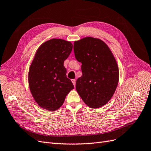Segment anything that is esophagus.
Masks as SVG:
<instances>
[{
    "instance_id": "esophagus-1",
    "label": "esophagus",
    "mask_w": 151,
    "mask_h": 151,
    "mask_svg": "<svg viewBox=\"0 0 151 151\" xmlns=\"http://www.w3.org/2000/svg\"><path fill=\"white\" fill-rule=\"evenodd\" d=\"M72 82L73 84V86H76V79H72Z\"/></svg>"
}]
</instances>
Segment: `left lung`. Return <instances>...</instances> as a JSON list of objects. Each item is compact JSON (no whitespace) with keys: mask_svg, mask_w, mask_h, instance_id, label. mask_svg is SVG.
I'll return each mask as SVG.
<instances>
[{"mask_svg":"<svg viewBox=\"0 0 151 151\" xmlns=\"http://www.w3.org/2000/svg\"><path fill=\"white\" fill-rule=\"evenodd\" d=\"M77 60L82 63V76L76 90L87 106L98 108L111 99L118 85L119 70L111 51L98 38L86 37L73 43Z\"/></svg>","mask_w":151,"mask_h":151,"instance_id":"1","label":"left lung"}]
</instances>
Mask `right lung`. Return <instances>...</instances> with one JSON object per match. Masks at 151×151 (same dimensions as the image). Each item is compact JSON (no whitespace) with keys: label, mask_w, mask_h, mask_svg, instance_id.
Here are the masks:
<instances>
[{"label":"right lung","mask_w":151,"mask_h":151,"mask_svg":"<svg viewBox=\"0 0 151 151\" xmlns=\"http://www.w3.org/2000/svg\"><path fill=\"white\" fill-rule=\"evenodd\" d=\"M72 47L71 42L54 38L43 43L36 51L29 68V85L36 103L43 109H58L74 88L63 66Z\"/></svg>","instance_id":"add662e5"}]
</instances>
